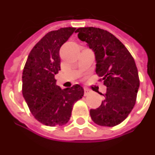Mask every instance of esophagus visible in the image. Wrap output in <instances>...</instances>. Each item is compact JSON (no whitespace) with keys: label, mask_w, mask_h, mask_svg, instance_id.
Instances as JSON below:
<instances>
[{"label":"esophagus","mask_w":155,"mask_h":155,"mask_svg":"<svg viewBox=\"0 0 155 155\" xmlns=\"http://www.w3.org/2000/svg\"><path fill=\"white\" fill-rule=\"evenodd\" d=\"M90 92H91V91H90L89 89L84 88V95H85V96H87L88 94H90Z\"/></svg>","instance_id":"34e87169"}]
</instances>
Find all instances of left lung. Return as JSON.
Returning <instances> with one entry per match:
<instances>
[{"instance_id": "1", "label": "left lung", "mask_w": 155, "mask_h": 155, "mask_svg": "<svg viewBox=\"0 0 155 155\" xmlns=\"http://www.w3.org/2000/svg\"><path fill=\"white\" fill-rule=\"evenodd\" d=\"M78 38L95 54L96 72L107 86L101 105L91 109L93 122L114 127L129 115L136 103L139 79L136 64L127 48L114 35L103 29L88 27L76 30Z\"/></svg>"}]
</instances>
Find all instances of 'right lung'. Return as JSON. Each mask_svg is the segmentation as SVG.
I'll return each mask as SVG.
<instances>
[{"label": "right lung", "instance_id": "obj_1", "mask_svg": "<svg viewBox=\"0 0 155 155\" xmlns=\"http://www.w3.org/2000/svg\"><path fill=\"white\" fill-rule=\"evenodd\" d=\"M75 29L62 28L48 32L33 47L25 64L22 95L33 117L46 126L66 124L74 102L84 95L80 85L61 89L54 79L60 70L59 49Z\"/></svg>", "mask_w": 155, "mask_h": 155}]
</instances>
